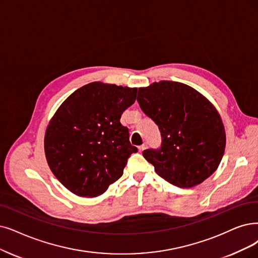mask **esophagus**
I'll return each mask as SVG.
<instances>
[{
  "instance_id": "esophagus-1",
  "label": "esophagus",
  "mask_w": 258,
  "mask_h": 258,
  "mask_svg": "<svg viewBox=\"0 0 258 258\" xmlns=\"http://www.w3.org/2000/svg\"><path fill=\"white\" fill-rule=\"evenodd\" d=\"M145 149H146V145H142V146L139 147V151H140V152H143Z\"/></svg>"
}]
</instances>
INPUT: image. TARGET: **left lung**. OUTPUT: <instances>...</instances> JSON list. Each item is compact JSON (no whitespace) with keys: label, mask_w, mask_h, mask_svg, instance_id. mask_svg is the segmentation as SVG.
<instances>
[{"label":"left lung","mask_w":258,"mask_h":258,"mask_svg":"<svg viewBox=\"0 0 258 258\" xmlns=\"http://www.w3.org/2000/svg\"><path fill=\"white\" fill-rule=\"evenodd\" d=\"M138 101L161 131V148L143 152L159 176L182 188L212 176L226 141L222 119L212 102L187 85L166 80L140 88Z\"/></svg>","instance_id":"1"}]
</instances>
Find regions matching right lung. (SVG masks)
Instances as JSON below:
<instances>
[{
  "mask_svg": "<svg viewBox=\"0 0 258 258\" xmlns=\"http://www.w3.org/2000/svg\"><path fill=\"white\" fill-rule=\"evenodd\" d=\"M137 88L91 82L72 93L50 118L44 151L54 176L70 191L92 198L123 172L138 148L119 119L135 104Z\"/></svg>",
  "mask_w": 258,
  "mask_h": 258,
  "instance_id": "obj_1",
  "label": "right lung"
}]
</instances>
